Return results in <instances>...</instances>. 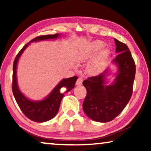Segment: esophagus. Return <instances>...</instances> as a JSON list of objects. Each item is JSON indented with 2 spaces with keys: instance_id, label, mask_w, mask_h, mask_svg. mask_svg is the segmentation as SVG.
<instances>
[{
  "instance_id": "34e87169",
  "label": "esophagus",
  "mask_w": 151,
  "mask_h": 151,
  "mask_svg": "<svg viewBox=\"0 0 151 151\" xmlns=\"http://www.w3.org/2000/svg\"><path fill=\"white\" fill-rule=\"evenodd\" d=\"M82 81H83V78L82 77L78 78L77 81H76V84H77V85H80V84H82Z\"/></svg>"
}]
</instances>
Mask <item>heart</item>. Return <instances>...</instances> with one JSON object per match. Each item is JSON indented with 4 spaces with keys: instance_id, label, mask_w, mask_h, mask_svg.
<instances>
[{
    "instance_id": "obj_1",
    "label": "heart",
    "mask_w": 151,
    "mask_h": 151,
    "mask_svg": "<svg viewBox=\"0 0 151 151\" xmlns=\"http://www.w3.org/2000/svg\"><path fill=\"white\" fill-rule=\"evenodd\" d=\"M104 46V43L102 42V41H97L93 45L92 48V52L93 53H95L98 52L101 49H102ZM108 55V51L104 50L102 51V54L100 55V56L99 58L96 61H95L93 63L91 64V65L89 67V71L91 73H96V72L98 71L101 68H102L104 62L106 59V58Z\"/></svg>"
}]
</instances>
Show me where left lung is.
Masks as SVG:
<instances>
[{
    "label": "left lung",
    "mask_w": 151,
    "mask_h": 151,
    "mask_svg": "<svg viewBox=\"0 0 151 151\" xmlns=\"http://www.w3.org/2000/svg\"><path fill=\"white\" fill-rule=\"evenodd\" d=\"M115 52L119 53L112 63L118 66V73L111 85H106L108 69L100 75L88 78L82 84L86 89L83 110L88 117L99 122L115 118L129 102L133 93L135 64L129 47L114 38Z\"/></svg>",
    "instance_id": "left-lung-1"
}]
</instances>
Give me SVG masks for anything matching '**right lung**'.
<instances>
[{
	"instance_id": "1",
	"label": "right lung",
	"mask_w": 151,
	"mask_h": 151,
	"mask_svg": "<svg viewBox=\"0 0 151 151\" xmlns=\"http://www.w3.org/2000/svg\"><path fill=\"white\" fill-rule=\"evenodd\" d=\"M58 36L59 34H58L53 35H44V36H39L34 38L22 47L14 61L13 77H12L13 81H12V87L14 98L24 115L31 120L36 122H44L53 118L56 115L59 110L61 100L65 94L64 93L60 92L61 88L65 87L67 88L66 92L71 91L75 86V83L78 79V77L73 76V77L67 78V79H63L44 100L41 101H32L27 98L18 88L17 78H16L17 63L22 52L28 47L30 42L44 40L47 39L56 38Z\"/></svg>"
}]
</instances>
